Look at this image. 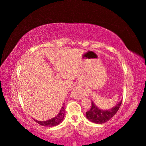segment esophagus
Returning <instances> with one entry per match:
<instances>
[{"mask_svg": "<svg viewBox=\"0 0 146 146\" xmlns=\"http://www.w3.org/2000/svg\"><path fill=\"white\" fill-rule=\"evenodd\" d=\"M80 90L78 87H76L73 90V95H74V97L76 99H80L82 98V96L80 95Z\"/></svg>", "mask_w": 146, "mask_h": 146, "instance_id": "1", "label": "esophagus"}]
</instances>
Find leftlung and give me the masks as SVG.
<instances>
[{
	"mask_svg": "<svg viewBox=\"0 0 146 146\" xmlns=\"http://www.w3.org/2000/svg\"><path fill=\"white\" fill-rule=\"evenodd\" d=\"M122 104V100H120L115 106L108 110H102L98 108L92 100V107L88 111L86 112V117L90 122L101 124L107 122L110 120L119 110Z\"/></svg>",
	"mask_w": 146,
	"mask_h": 146,
	"instance_id": "obj_1",
	"label": "left lung"
}]
</instances>
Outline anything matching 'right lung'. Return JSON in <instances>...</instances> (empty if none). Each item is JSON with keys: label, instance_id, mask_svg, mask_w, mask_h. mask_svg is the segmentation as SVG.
<instances>
[{"label": "right lung", "instance_id": "right-lung-1", "mask_svg": "<svg viewBox=\"0 0 146 146\" xmlns=\"http://www.w3.org/2000/svg\"><path fill=\"white\" fill-rule=\"evenodd\" d=\"M64 104H63V106L61 107V110L60 111V112L58 113V114L56 116L54 117L52 119H51L48 120L46 121H38L36 120L35 119V120L37 123H38L39 124L41 125L42 126L44 127H53V126H56L62 122L63 120L64 117Z\"/></svg>", "mask_w": 146, "mask_h": 146}]
</instances>
